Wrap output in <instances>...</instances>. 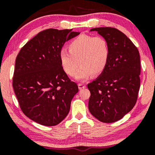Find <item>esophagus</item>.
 <instances>
[{"label":"esophagus","mask_w":155,"mask_h":155,"mask_svg":"<svg viewBox=\"0 0 155 155\" xmlns=\"http://www.w3.org/2000/svg\"><path fill=\"white\" fill-rule=\"evenodd\" d=\"M78 86H79V90H81V89H84V88L86 87V85H85L84 84H82V83H79V84H78Z\"/></svg>","instance_id":"1"}]
</instances>
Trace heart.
Segmentation results:
<instances>
[{"mask_svg": "<svg viewBox=\"0 0 155 155\" xmlns=\"http://www.w3.org/2000/svg\"><path fill=\"white\" fill-rule=\"evenodd\" d=\"M68 51L62 49L60 61L63 71L68 76L75 74V79L85 81L94 74L104 71L110 55L107 40L103 36L81 35L72 40L68 46Z\"/></svg>", "mask_w": 155, "mask_h": 155, "instance_id": "1", "label": "heart"}]
</instances>
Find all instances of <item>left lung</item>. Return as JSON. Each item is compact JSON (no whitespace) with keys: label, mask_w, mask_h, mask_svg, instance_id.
<instances>
[{"label":"left lung","mask_w":155,"mask_h":155,"mask_svg":"<svg viewBox=\"0 0 155 155\" xmlns=\"http://www.w3.org/2000/svg\"><path fill=\"white\" fill-rule=\"evenodd\" d=\"M110 47L108 63L95 80L88 84V108L105 123L121 120L136 105L140 88V63L138 49L122 32L114 28H95Z\"/></svg>","instance_id":"left-lung-1"}]
</instances>
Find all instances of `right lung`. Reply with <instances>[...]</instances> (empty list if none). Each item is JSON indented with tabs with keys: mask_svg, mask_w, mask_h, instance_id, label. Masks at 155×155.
<instances>
[{
	"mask_svg": "<svg viewBox=\"0 0 155 155\" xmlns=\"http://www.w3.org/2000/svg\"><path fill=\"white\" fill-rule=\"evenodd\" d=\"M80 33L47 29L31 39L15 62L13 88L25 115L45 126L57 125L70 111L79 91L63 71L60 52L65 41Z\"/></svg>",
	"mask_w": 155,
	"mask_h": 155,
	"instance_id": "right-lung-1",
	"label": "right lung"
}]
</instances>
